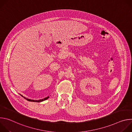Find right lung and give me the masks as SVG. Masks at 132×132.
Returning a JSON list of instances; mask_svg holds the SVG:
<instances>
[{
    "instance_id": "right-lung-1",
    "label": "right lung",
    "mask_w": 132,
    "mask_h": 132,
    "mask_svg": "<svg viewBox=\"0 0 132 132\" xmlns=\"http://www.w3.org/2000/svg\"><path fill=\"white\" fill-rule=\"evenodd\" d=\"M21 96L22 97H23L22 95H21ZM24 99H26L27 100H28V101H32V102H42V101H44V100H47L48 98H49V97H46V98H45L44 99H41V100H31V99H27V98H25V97H23Z\"/></svg>"
}]
</instances>
